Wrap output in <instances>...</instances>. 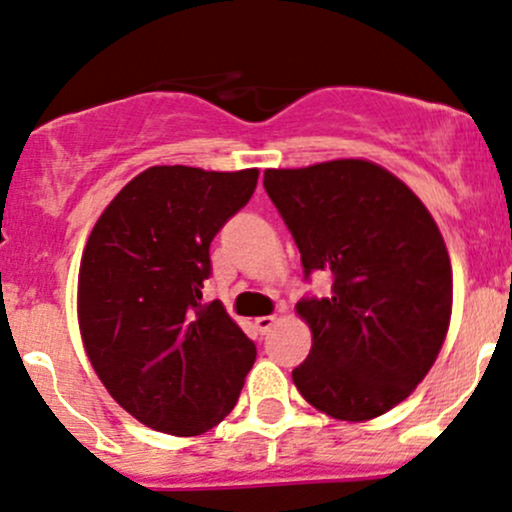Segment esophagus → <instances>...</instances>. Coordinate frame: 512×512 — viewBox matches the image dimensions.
Returning <instances> with one entry per match:
<instances>
[{
	"label": "esophagus",
	"instance_id": "obj_1",
	"mask_svg": "<svg viewBox=\"0 0 512 512\" xmlns=\"http://www.w3.org/2000/svg\"><path fill=\"white\" fill-rule=\"evenodd\" d=\"M275 321H278L275 314H271V317H258V319H254V326L258 329V333H268L275 326Z\"/></svg>",
	"mask_w": 512,
	"mask_h": 512
}]
</instances>
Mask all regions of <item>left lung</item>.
<instances>
[{
    "label": "left lung",
    "mask_w": 512,
    "mask_h": 512,
    "mask_svg": "<svg viewBox=\"0 0 512 512\" xmlns=\"http://www.w3.org/2000/svg\"><path fill=\"white\" fill-rule=\"evenodd\" d=\"M263 188L302 256L331 273L329 297H302L312 350L292 382L338 421H370L428 375L452 314V266L418 195L382 166L336 159L266 169Z\"/></svg>",
    "instance_id": "left-lung-1"
}]
</instances>
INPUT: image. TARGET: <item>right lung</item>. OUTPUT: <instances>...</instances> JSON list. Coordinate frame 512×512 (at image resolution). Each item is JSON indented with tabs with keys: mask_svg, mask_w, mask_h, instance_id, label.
Segmentation results:
<instances>
[{
	"mask_svg": "<svg viewBox=\"0 0 512 512\" xmlns=\"http://www.w3.org/2000/svg\"><path fill=\"white\" fill-rule=\"evenodd\" d=\"M258 169L152 166L111 200L79 266V331L108 394L147 428L200 435L237 404L256 346L220 300L203 304L210 241Z\"/></svg>",
	"mask_w": 512,
	"mask_h": 512,
	"instance_id": "right-lung-1",
	"label": "right lung"
}]
</instances>
